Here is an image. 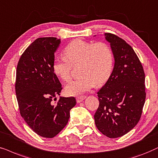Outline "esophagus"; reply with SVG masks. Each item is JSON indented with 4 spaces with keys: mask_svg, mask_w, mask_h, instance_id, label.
<instances>
[{
    "mask_svg": "<svg viewBox=\"0 0 158 158\" xmlns=\"http://www.w3.org/2000/svg\"><path fill=\"white\" fill-rule=\"evenodd\" d=\"M86 98V96L85 95H81V96H79L77 98V103H80L81 101H83Z\"/></svg>",
    "mask_w": 158,
    "mask_h": 158,
    "instance_id": "34e87169",
    "label": "esophagus"
}]
</instances>
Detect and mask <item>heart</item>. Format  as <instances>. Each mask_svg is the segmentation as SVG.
<instances>
[{
  "label": "heart",
  "instance_id": "b5f03b06",
  "mask_svg": "<svg viewBox=\"0 0 158 158\" xmlns=\"http://www.w3.org/2000/svg\"><path fill=\"white\" fill-rule=\"evenodd\" d=\"M65 57L54 59V72L62 80L69 81L71 77L72 65L80 63L81 76L65 87L70 95H79L95 87L105 83L113 69V53L104 42L93 43L81 39L70 42L63 50Z\"/></svg>",
  "mask_w": 158,
  "mask_h": 158
}]
</instances>
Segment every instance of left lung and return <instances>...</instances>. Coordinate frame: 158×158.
Wrapping results in <instances>:
<instances>
[{"mask_svg": "<svg viewBox=\"0 0 158 158\" xmlns=\"http://www.w3.org/2000/svg\"><path fill=\"white\" fill-rule=\"evenodd\" d=\"M110 43L114 66L98 92L99 106L94 115L97 128L115 139L131 131L141 118L146 99L145 74L132 47L114 34L105 33Z\"/></svg>", "mask_w": 158, "mask_h": 158, "instance_id": "8db88e82", "label": "left lung"}]
</instances>
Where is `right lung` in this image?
I'll list each match as a JSON object with an SVG mask.
<instances>
[{
    "label": "right lung",
    "mask_w": 158,
    "mask_h": 158,
    "mask_svg": "<svg viewBox=\"0 0 158 158\" xmlns=\"http://www.w3.org/2000/svg\"><path fill=\"white\" fill-rule=\"evenodd\" d=\"M60 39L39 38L19 58L15 91L19 112L28 126L44 138H53L65 127L74 97H60L62 85L52 69L55 52Z\"/></svg>",
    "instance_id": "add662e5"
}]
</instances>
